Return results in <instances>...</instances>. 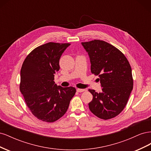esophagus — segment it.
Returning <instances> with one entry per match:
<instances>
[{
  "label": "esophagus",
  "instance_id": "obj_1",
  "mask_svg": "<svg viewBox=\"0 0 151 151\" xmlns=\"http://www.w3.org/2000/svg\"><path fill=\"white\" fill-rule=\"evenodd\" d=\"M85 91L84 89H77V92L78 93H83Z\"/></svg>",
  "mask_w": 151,
  "mask_h": 151
}]
</instances>
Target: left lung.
Here are the masks:
<instances>
[{"instance_id": "left-lung-1", "label": "left lung", "mask_w": 151, "mask_h": 151, "mask_svg": "<svg viewBox=\"0 0 151 151\" xmlns=\"http://www.w3.org/2000/svg\"><path fill=\"white\" fill-rule=\"evenodd\" d=\"M81 43L88 53L91 71L99 77L103 88L99 93L89 89L93 96L89 109L101 119H111L123 111L133 89L130 65L124 54L106 42L94 40Z\"/></svg>"}]
</instances>
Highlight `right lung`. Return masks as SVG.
I'll return each instance as SVG.
<instances>
[{
  "instance_id": "add662e5",
  "label": "right lung",
  "mask_w": 151,
  "mask_h": 151,
  "mask_svg": "<svg viewBox=\"0 0 151 151\" xmlns=\"http://www.w3.org/2000/svg\"><path fill=\"white\" fill-rule=\"evenodd\" d=\"M70 43L49 42L35 48L22 63L20 91L27 106L38 119L54 122L66 113L76 89L55 84L59 60Z\"/></svg>"
}]
</instances>
